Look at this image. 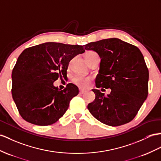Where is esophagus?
<instances>
[{"label": "esophagus", "mask_w": 161, "mask_h": 161, "mask_svg": "<svg viewBox=\"0 0 161 161\" xmlns=\"http://www.w3.org/2000/svg\"><path fill=\"white\" fill-rule=\"evenodd\" d=\"M86 92V91L85 90H84V89H79V93H80V94H83V93H85Z\"/></svg>", "instance_id": "esophagus-1"}]
</instances>
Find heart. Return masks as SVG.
<instances>
[{
	"label": "heart",
	"instance_id": "b5f03b06",
	"mask_svg": "<svg viewBox=\"0 0 161 161\" xmlns=\"http://www.w3.org/2000/svg\"><path fill=\"white\" fill-rule=\"evenodd\" d=\"M96 54H97V53L96 52H94V51L89 50V51H87V52H86V53L85 54V57L86 60H87V61L88 62L93 56L96 55ZM72 81L74 83H75L76 85H78L79 87H86L87 86H88V85L90 83V78L77 75L72 78Z\"/></svg>",
	"mask_w": 161,
	"mask_h": 161
}]
</instances>
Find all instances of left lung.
<instances>
[{
  "instance_id": "obj_1",
  "label": "left lung",
  "mask_w": 161,
  "mask_h": 161,
  "mask_svg": "<svg viewBox=\"0 0 161 161\" xmlns=\"http://www.w3.org/2000/svg\"><path fill=\"white\" fill-rule=\"evenodd\" d=\"M96 52L101 58L97 88H110L104 96L92 89L96 98L87 106L91 114L108 126L130 122L138 113L148 94L149 72L140 50L117 38L105 39L84 46Z\"/></svg>"
}]
</instances>
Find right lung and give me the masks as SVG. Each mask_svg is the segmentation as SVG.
<instances>
[{
    "label": "right lung",
    "mask_w": 161,
    "mask_h": 161,
    "mask_svg": "<svg viewBox=\"0 0 161 161\" xmlns=\"http://www.w3.org/2000/svg\"><path fill=\"white\" fill-rule=\"evenodd\" d=\"M85 51L83 46L56 42L23 51L11 75V93L23 119L38 126H48L64 115L70 100L78 94V88L69 83L61 90L53 83L67 75L70 60Z\"/></svg>",
    "instance_id": "right-lung-1"
}]
</instances>
